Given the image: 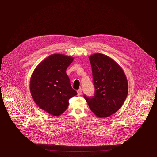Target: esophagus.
<instances>
[{
    "instance_id": "34e87169",
    "label": "esophagus",
    "mask_w": 157,
    "mask_h": 157,
    "mask_svg": "<svg viewBox=\"0 0 157 157\" xmlns=\"http://www.w3.org/2000/svg\"><path fill=\"white\" fill-rule=\"evenodd\" d=\"M77 93H78V95H81V94H82V90H81V88L79 89V90H78Z\"/></svg>"
}]
</instances>
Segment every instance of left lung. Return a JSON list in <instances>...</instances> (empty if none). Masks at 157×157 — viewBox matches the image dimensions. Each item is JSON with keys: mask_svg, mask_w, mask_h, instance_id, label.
I'll use <instances>...</instances> for the list:
<instances>
[{"mask_svg": "<svg viewBox=\"0 0 157 157\" xmlns=\"http://www.w3.org/2000/svg\"><path fill=\"white\" fill-rule=\"evenodd\" d=\"M92 69L94 96L84 95L90 109L98 118L116 113L128 94V81L120 66L109 56L95 53L89 56Z\"/></svg>", "mask_w": 157, "mask_h": 157, "instance_id": "1", "label": "left lung"}]
</instances>
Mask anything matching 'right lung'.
<instances>
[{"label": "right lung", "instance_id": "obj_1", "mask_svg": "<svg viewBox=\"0 0 157 157\" xmlns=\"http://www.w3.org/2000/svg\"><path fill=\"white\" fill-rule=\"evenodd\" d=\"M74 58L63 54H53L43 60L33 72L30 91L37 105L52 116L62 114L69 100L78 94L71 85L66 69Z\"/></svg>", "mask_w": 157, "mask_h": 157}]
</instances>
